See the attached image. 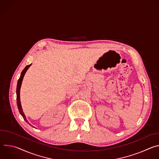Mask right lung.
Instances as JSON below:
<instances>
[{"instance_id": "add662e5", "label": "right lung", "mask_w": 159, "mask_h": 159, "mask_svg": "<svg viewBox=\"0 0 159 159\" xmlns=\"http://www.w3.org/2000/svg\"><path fill=\"white\" fill-rule=\"evenodd\" d=\"M31 65V64L30 65H27L24 70L22 71L21 74H20V76L17 81V89H16V95H17V107H18V109H19V111L20 112V114L21 115V116L23 117L24 120L26 121V122H27L28 123L30 124V123L28 122V121L26 120V116L25 115V113L23 112V111H22V106H21V104H20V87H21V84H22V80H23V78H24V76L26 72V71L28 70V69L30 68V66Z\"/></svg>"}]
</instances>
